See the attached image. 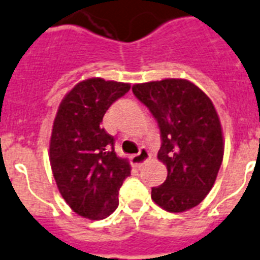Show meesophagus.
<instances>
[{"instance_id": "esophagus-1", "label": "esophagus", "mask_w": 260, "mask_h": 260, "mask_svg": "<svg viewBox=\"0 0 260 260\" xmlns=\"http://www.w3.org/2000/svg\"><path fill=\"white\" fill-rule=\"evenodd\" d=\"M149 157H150L149 152L143 148V149H140V152H139V153L131 157V160H132V164H134L135 167L140 168V167H143L144 164L147 162L148 160H149Z\"/></svg>"}]
</instances>
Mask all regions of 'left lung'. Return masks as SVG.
<instances>
[{
	"label": "left lung",
	"instance_id": "8db88e82",
	"mask_svg": "<svg viewBox=\"0 0 260 260\" xmlns=\"http://www.w3.org/2000/svg\"><path fill=\"white\" fill-rule=\"evenodd\" d=\"M156 119L161 134L158 160L168 177L152 187L164 210L181 213L201 204L214 185L223 158V135L209 96L185 79H164L132 87Z\"/></svg>",
	"mask_w": 260,
	"mask_h": 260
}]
</instances>
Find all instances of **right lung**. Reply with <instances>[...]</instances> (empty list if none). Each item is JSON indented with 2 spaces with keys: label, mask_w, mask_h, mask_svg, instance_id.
Wrapping results in <instances>:
<instances>
[{
  "label": "right lung",
  "mask_w": 260,
  "mask_h": 260,
  "mask_svg": "<svg viewBox=\"0 0 260 260\" xmlns=\"http://www.w3.org/2000/svg\"><path fill=\"white\" fill-rule=\"evenodd\" d=\"M131 84L102 78L78 83L60 102L50 139L56 186L76 214L104 219L116 210L119 189L131 176L128 160L115 152V139L102 126L104 113Z\"/></svg>",
  "instance_id": "1"
}]
</instances>
